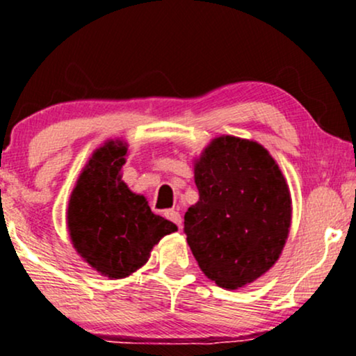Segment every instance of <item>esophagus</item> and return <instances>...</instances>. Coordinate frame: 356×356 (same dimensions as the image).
Instances as JSON below:
<instances>
[{
  "mask_svg": "<svg viewBox=\"0 0 356 356\" xmlns=\"http://www.w3.org/2000/svg\"><path fill=\"white\" fill-rule=\"evenodd\" d=\"M164 216H165V219H169L170 222H174V224H175V226L181 227V224H182V218H181V214H179L177 211H175V209H167V211L164 212Z\"/></svg>",
  "mask_w": 356,
  "mask_h": 356,
  "instance_id": "34e87169",
  "label": "esophagus"
}]
</instances>
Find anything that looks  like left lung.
Listing matches in <instances>:
<instances>
[{
	"mask_svg": "<svg viewBox=\"0 0 356 356\" xmlns=\"http://www.w3.org/2000/svg\"><path fill=\"white\" fill-rule=\"evenodd\" d=\"M197 204L184 232L199 268L220 288L257 280L280 257L291 222V197L264 147L238 137L211 142L194 167Z\"/></svg>",
	"mask_w": 356,
	"mask_h": 356,
	"instance_id": "1",
	"label": "left lung"
}]
</instances>
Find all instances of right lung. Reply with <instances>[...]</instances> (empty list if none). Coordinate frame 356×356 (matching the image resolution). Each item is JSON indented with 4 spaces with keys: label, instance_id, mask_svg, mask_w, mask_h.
I'll list each match as a JSON object with an SVG mask.
<instances>
[{
    "label": "right lung",
    "instance_id": "1",
    "mask_svg": "<svg viewBox=\"0 0 356 356\" xmlns=\"http://www.w3.org/2000/svg\"><path fill=\"white\" fill-rule=\"evenodd\" d=\"M127 147L110 140L100 147L79 177L68 204V231L79 254L108 277H125L144 266L150 249L177 231L150 211L144 195L120 179Z\"/></svg>",
    "mask_w": 356,
    "mask_h": 356
}]
</instances>
